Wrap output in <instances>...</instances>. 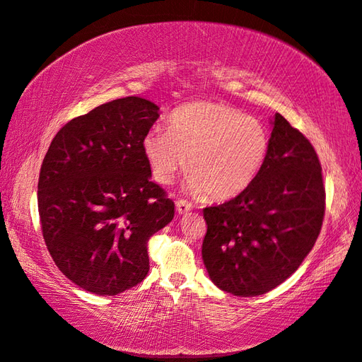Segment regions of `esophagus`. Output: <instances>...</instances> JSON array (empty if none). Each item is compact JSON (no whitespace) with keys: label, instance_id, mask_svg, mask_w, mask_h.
Returning a JSON list of instances; mask_svg holds the SVG:
<instances>
[{"label":"esophagus","instance_id":"obj_1","mask_svg":"<svg viewBox=\"0 0 362 362\" xmlns=\"http://www.w3.org/2000/svg\"><path fill=\"white\" fill-rule=\"evenodd\" d=\"M192 210V204L187 200H177L176 202V211L180 214H186Z\"/></svg>","mask_w":362,"mask_h":362}]
</instances>
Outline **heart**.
<instances>
[{"label": "heart", "mask_w": 362, "mask_h": 362, "mask_svg": "<svg viewBox=\"0 0 362 362\" xmlns=\"http://www.w3.org/2000/svg\"><path fill=\"white\" fill-rule=\"evenodd\" d=\"M269 149L270 135L261 120L219 101H194L177 107L168 129L152 127L141 141L156 182L170 186L186 168L187 191L206 192L214 200L246 191L261 173Z\"/></svg>", "instance_id": "heart-1"}]
</instances>
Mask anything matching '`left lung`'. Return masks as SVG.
<instances>
[{
	"mask_svg": "<svg viewBox=\"0 0 362 362\" xmlns=\"http://www.w3.org/2000/svg\"><path fill=\"white\" fill-rule=\"evenodd\" d=\"M261 173L235 199L204 210L202 257L219 289L240 297L269 293L299 269L326 210L321 163L312 143L275 114Z\"/></svg>",
	"mask_w": 362,
	"mask_h": 362,
	"instance_id": "1",
	"label": "left lung"
}]
</instances>
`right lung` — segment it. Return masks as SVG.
<instances>
[{
	"mask_svg": "<svg viewBox=\"0 0 362 362\" xmlns=\"http://www.w3.org/2000/svg\"><path fill=\"white\" fill-rule=\"evenodd\" d=\"M157 119L149 100H112L63 125L42 160L44 242L62 274L88 293L116 296L141 283L149 238L175 216L141 151Z\"/></svg>",
	"mask_w": 362,
	"mask_h": 362,
	"instance_id": "obj_1",
	"label": "right lung"
}]
</instances>
